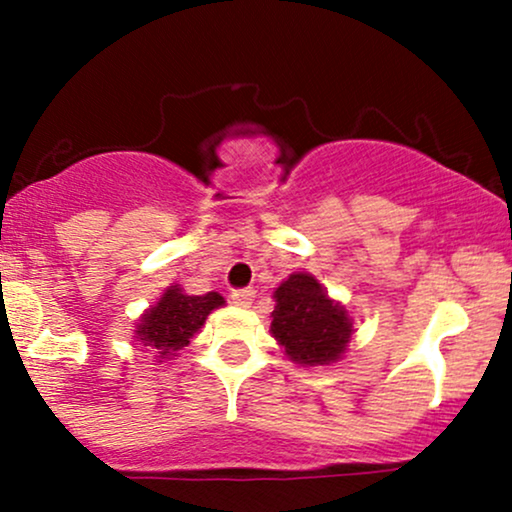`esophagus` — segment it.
Listing matches in <instances>:
<instances>
[{
	"label": "esophagus",
	"mask_w": 512,
	"mask_h": 512,
	"mask_svg": "<svg viewBox=\"0 0 512 512\" xmlns=\"http://www.w3.org/2000/svg\"><path fill=\"white\" fill-rule=\"evenodd\" d=\"M231 301L240 308H250L252 301H255V289H236L231 293Z\"/></svg>",
	"instance_id": "1"
}]
</instances>
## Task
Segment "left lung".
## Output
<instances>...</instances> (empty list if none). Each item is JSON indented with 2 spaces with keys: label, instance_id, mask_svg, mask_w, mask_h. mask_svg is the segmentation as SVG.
<instances>
[{
  "label": "left lung",
  "instance_id": "left-lung-1",
  "mask_svg": "<svg viewBox=\"0 0 512 512\" xmlns=\"http://www.w3.org/2000/svg\"><path fill=\"white\" fill-rule=\"evenodd\" d=\"M272 334L291 361L322 366L344 354L351 337V320L339 303H332L310 274H291L274 291Z\"/></svg>",
  "mask_w": 512,
  "mask_h": 512
}]
</instances>
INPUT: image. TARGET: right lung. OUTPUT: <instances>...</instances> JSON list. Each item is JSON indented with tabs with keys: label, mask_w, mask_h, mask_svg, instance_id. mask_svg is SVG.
I'll return each instance as SVG.
<instances>
[{
	"label": "right lung",
	"mask_w": 512,
	"mask_h": 512,
	"mask_svg": "<svg viewBox=\"0 0 512 512\" xmlns=\"http://www.w3.org/2000/svg\"><path fill=\"white\" fill-rule=\"evenodd\" d=\"M219 305H223V298L216 291L204 296H185L178 286H170L161 301L146 310L137 327V339L149 349H156L161 358L173 356L190 344L207 315Z\"/></svg>",
	"instance_id": "1"
}]
</instances>
